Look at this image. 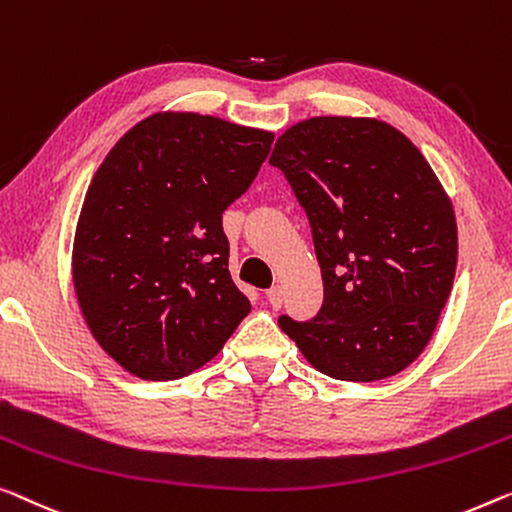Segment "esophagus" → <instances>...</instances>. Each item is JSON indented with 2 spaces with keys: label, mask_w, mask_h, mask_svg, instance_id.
<instances>
[{
  "label": "esophagus",
  "mask_w": 512,
  "mask_h": 512,
  "mask_svg": "<svg viewBox=\"0 0 512 512\" xmlns=\"http://www.w3.org/2000/svg\"><path fill=\"white\" fill-rule=\"evenodd\" d=\"M266 299H269L271 308H280V305H282V289L280 287L266 289Z\"/></svg>",
  "instance_id": "esophagus-1"
}]
</instances>
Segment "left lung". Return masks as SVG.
Instances as JSON below:
<instances>
[{
	"label": "left lung",
	"mask_w": 512,
	"mask_h": 512,
	"mask_svg": "<svg viewBox=\"0 0 512 512\" xmlns=\"http://www.w3.org/2000/svg\"><path fill=\"white\" fill-rule=\"evenodd\" d=\"M310 220L324 303L280 329L319 372L393 377L414 363L453 289L457 225L437 174L407 135L379 119L312 117L269 158Z\"/></svg>",
	"instance_id": "left-lung-1"
}]
</instances>
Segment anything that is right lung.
<instances>
[{
	"mask_svg": "<svg viewBox=\"0 0 512 512\" xmlns=\"http://www.w3.org/2000/svg\"><path fill=\"white\" fill-rule=\"evenodd\" d=\"M271 142L209 114L158 112L98 167L75 230L73 285L91 335L131 375H190L250 312L227 266L223 211Z\"/></svg>",
	"mask_w": 512,
	"mask_h": 512,
	"instance_id": "add662e5",
	"label": "right lung"
}]
</instances>
